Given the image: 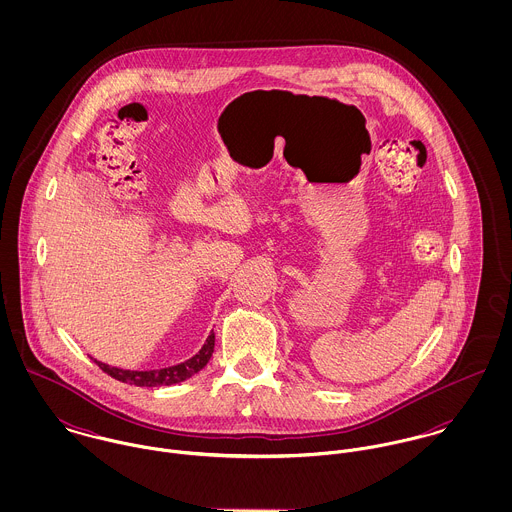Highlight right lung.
I'll use <instances>...</instances> for the list:
<instances>
[{"label": "right lung", "mask_w": 512, "mask_h": 512, "mask_svg": "<svg viewBox=\"0 0 512 512\" xmlns=\"http://www.w3.org/2000/svg\"><path fill=\"white\" fill-rule=\"evenodd\" d=\"M213 351H215V333H211L207 337L201 351L195 357H191L189 361L175 366H167V368H159V370H124L118 366L104 365L100 361H94V363L100 366L106 374H110L112 378H116L120 382L153 388V386H171V384L191 378L193 374H197L201 368L207 366L213 357Z\"/></svg>", "instance_id": "right-lung-1"}]
</instances>
